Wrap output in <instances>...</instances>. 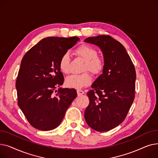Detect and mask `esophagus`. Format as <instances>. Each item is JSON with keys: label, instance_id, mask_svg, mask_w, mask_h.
I'll list each match as a JSON object with an SVG mask.
<instances>
[{"label": "esophagus", "instance_id": "1", "mask_svg": "<svg viewBox=\"0 0 158 158\" xmlns=\"http://www.w3.org/2000/svg\"><path fill=\"white\" fill-rule=\"evenodd\" d=\"M77 93L78 96H80V95H82V94H85V92H84L83 90L77 89Z\"/></svg>", "mask_w": 158, "mask_h": 158}]
</instances>
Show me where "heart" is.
Masks as SVG:
<instances>
[{"label":"heart","instance_id":"1","mask_svg":"<svg viewBox=\"0 0 158 158\" xmlns=\"http://www.w3.org/2000/svg\"><path fill=\"white\" fill-rule=\"evenodd\" d=\"M76 55L85 61L82 70H88L94 75L102 73L104 68V61L102 58L97 56V50L88 45H82L76 50ZM70 56L64 53L61 57L59 66L61 72L67 74L69 73ZM92 82V77L88 72L81 74H74L66 79V85L71 88L80 89L89 85Z\"/></svg>","mask_w":158,"mask_h":158}]
</instances>
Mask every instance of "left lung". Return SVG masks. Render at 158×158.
Returning a JSON list of instances; mask_svg holds the SVG:
<instances>
[{
    "instance_id": "8db88e82",
    "label": "left lung",
    "mask_w": 158,
    "mask_h": 158,
    "mask_svg": "<svg viewBox=\"0 0 158 158\" xmlns=\"http://www.w3.org/2000/svg\"><path fill=\"white\" fill-rule=\"evenodd\" d=\"M85 41L101 48L105 64L87 94L89 103L85 118L93 129L108 131L124 120L134 101L135 66L125 47L110 36L89 37Z\"/></svg>"
}]
</instances>
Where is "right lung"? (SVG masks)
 Listing matches in <instances>:
<instances>
[{
	"mask_svg": "<svg viewBox=\"0 0 158 158\" xmlns=\"http://www.w3.org/2000/svg\"><path fill=\"white\" fill-rule=\"evenodd\" d=\"M79 40L76 36L47 37L24 55L16 88L18 105L33 127L41 131L56 128L77 97L73 88H60L56 94L54 91L64 82L59 66L61 56Z\"/></svg>",
	"mask_w": 158,
	"mask_h": 158,
	"instance_id": "obj_1",
	"label": "right lung"
}]
</instances>
